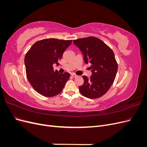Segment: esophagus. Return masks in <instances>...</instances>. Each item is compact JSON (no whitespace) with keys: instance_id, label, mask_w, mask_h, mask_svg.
Listing matches in <instances>:
<instances>
[{"instance_id":"34e87169","label":"esophagus","mask_w":147,"mask_h":147,"mask_svg":"<svg viewBox=\"0 0 147 147\" xmlns=\"http://www.w3.org/2000/svg\"><path fill=\"white\" fill-rule=\"evenodd\" d=\"M71 76H72L73 78H76V77H77V75H76L74 74H71Z\"/></svg>"}]
</instances>
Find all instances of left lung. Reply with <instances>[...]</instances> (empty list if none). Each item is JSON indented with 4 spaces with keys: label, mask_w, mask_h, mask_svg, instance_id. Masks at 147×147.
<instances>
[{
    "label": "left lung",
    "mask_w": 147,
    "mask_h": 147,
    "mask_svg": "<svg viewBox=\"0 0 147 147\" xmlns=\"http://www.w3.org/2000/svg\"><path fill=\"white\" fill-rule=\"evenodd\" d=\"M82 53L84 62L91 65V76H83L84 83L79 86L81 94L90 99H96L105 94L115 80L118 64L114 53L101 40L89 37L74 40Z\"/></svg>",
    "instance_id": "left-lung-1"
}]
</instances>
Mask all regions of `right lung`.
<instances>
[{
	"label": "right lung",
	"instance_id": "obj_1",
	"mask_svg": "<svg viewBox=\"0 0 147 147\" xmlns=\"http://www.w3.org/2000/svg\"><path fill=\"white\" fill-rule=\"evenodd\" d=\"M72 41L43 39L35 42L26 53V75L31 86L40 94L53 97L63 90L70 75L68 72L59 74L57 70L54 71L53 65L59 64L58 61Z\"/></svg>",
	"mask_w": 147,
	"mask_h": 147
}]
</instances>
